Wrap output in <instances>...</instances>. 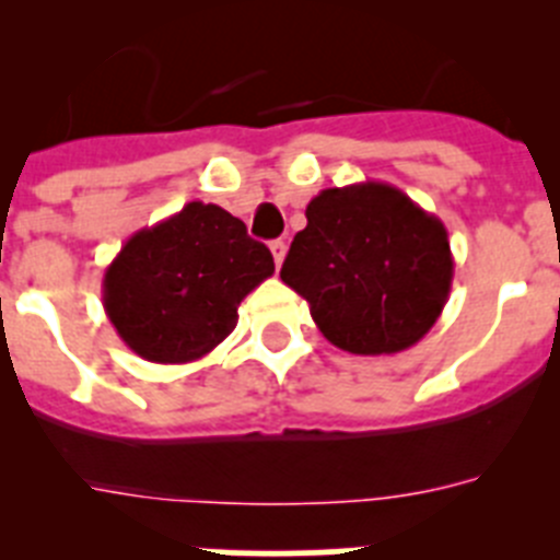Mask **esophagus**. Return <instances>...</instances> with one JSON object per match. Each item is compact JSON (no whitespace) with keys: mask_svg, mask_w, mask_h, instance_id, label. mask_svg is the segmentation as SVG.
I'll return each mask as SVG.
<instances>
[{"mask_svg":"<svg viewBox=\"0 0 560 560\" xmlns=\"http://www.w3.org/2000/svg\"><path fill=\"white\" fill-rule=\"evenodd\" d=\"M285 249H289V246H285V241H283V237H280V241H271V255H275V264H277V269H280V266H283Z\"/></svg>","mask_w":560,"mask_h":560,"instance_id":"34e87169","label":"esophagus"}]
</instances>
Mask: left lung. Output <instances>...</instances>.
<instances>
[{"instance_id":"obj_1","label":"left lung","mask_w":560,"mask_h":560,"mask_svg":"<svg viewBox=\"0 0 560 560\" xmlns=\"http://www.w3.org/2000/svg\"><path fill=\"white\" fill-rule=\"evenodd\" d=\"M280 277L316 328L355 355L400 353L448 303L454 257L443 221L384 182L328 187L305 207Z\"/></svg>"}]
</instances>
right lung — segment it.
Here are the masks:
<instances>
[{
  "label": "right lung",
  "mask_w": 560,
  "mask_h": 560,
  "mask_svg": "<svg viewBox=\"0 0 560 560\" xmlns=\"http://www.w3.org/2000/svg\"><path fill=\"white\" fill-rule=\"evenodd\" d=\"M275 275V257L219 205L190 201L133 232L103 275V308L128 348L187 364L235 330L237 305Z\"/></svg>",
  "instance_id": "1"
}]
</instances>
